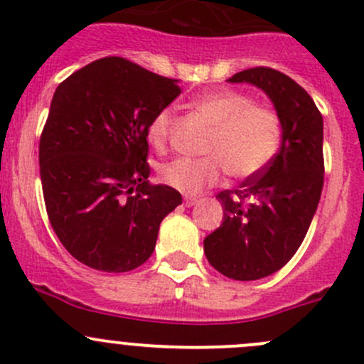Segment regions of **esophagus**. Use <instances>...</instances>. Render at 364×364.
<instances>
[{
	"instance_id": "1",
	"label": "esophagus",
	"mask_w": 364,
	"mask_h": 364,
	"mask_svg": "<svg viewBox=\"0 0 364 364\" xmlns=\"http://www.w3.org/2000/svg\"><path fill=\"white\" fill-rule=\"evenodd\" d=\"M183 203H186V207H193L194 203H198V198L196 196H186L183 198Z\"/></svg>"
}]
</instances>
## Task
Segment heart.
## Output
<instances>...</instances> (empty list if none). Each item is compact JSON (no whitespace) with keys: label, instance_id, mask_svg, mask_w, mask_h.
Returning a JSON list of instances; mask_svg holds the SVG:
<instances>
[{"label":"heart","instance_id":"b5f03b06","mask_svg":"<svg viewBox=\"0 0 364 364\" xmlns=\"http://www.w3.org/2000/svg\"><path fill=\"white\" fill-rule=\"evenodd\" d=\"M201 119L212 124L205 157H181L161 168V181L186 194H198L220 182L223 175L245 181L261 175L282 149L284 126L279 112L256 103L247 92L220 89L193 101ZM175 133V112H156L147 126L149 141L164 151Z\"/></svg>","mask_w":364,"mask_h":364}]
</instances>
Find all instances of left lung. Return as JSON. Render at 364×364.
Returning <instances> with one entry per match:
<instances>
[{
	"label": "left lung",
	"instance_id": "1",
	"mask_svg": "<svg viewBox=\"0 0 364 364\" xmlns=\"http://www.w3.org/2000/svg\"><path fill=\"white\" fill-rule=\"evenodd\" d=\"M230 82L263 89L282 119L284 141L263 173L217 194L224 219L203 245L217 272L235 280H257L294 256L319 205L322 115L301 85L268 66L240 71Z\"/></svg>",
	"mask_w": 364,
	"mask_h": 364
}]
</instances>
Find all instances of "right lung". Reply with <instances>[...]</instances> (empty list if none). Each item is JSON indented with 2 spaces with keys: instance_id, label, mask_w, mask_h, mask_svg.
<instances>
[{
  "instance_id": "right-lung-1",
  "label": "right lung",
  "mask_w": 364,
  "mask_h": 364,
  "mask_svg": "<svg viewBox=\"0 0 364 364\" xmlns=\"http://www.w3.org/2000/svg\"><path fill=\"white\" fill-rule=\"evenodd\" d=\"M181 92L173 78L117 55L55 89L40 136V177L48 220L82 264L122 273L154 252L161 220L182 196L149 181L147 126Z\"/></svg>"
}]
</instances>
